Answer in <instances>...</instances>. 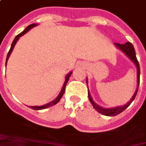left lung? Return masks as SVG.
I'll list each match as a JSON object with an SVG mask.
<instances>
[{
  "label": "left lung",
  "instance_id": "obj_1",
  "mask_svg": "<svg viewBox=\"0 0 146 146\" xmlns=\"http://www.w3.org/2000/svg\"><path fill=\"white\" fill-rule=\"evenodd\" d=\"M115 44L117 48H119L121 51H123V53H125L127 56L134 62V64L136 65L137 69V90H136V92L134 93V95H133L132 98H131V100H130L126 105H124V106H116V107H114V108H103V107L99 106L98 104H96L94 102V101L92 99V97H91L90 93L88 92V98H89L91 103L93 105V108L96 110L97 111H98L100 114L106 115V116H115V115H119L121 112H123L125 109H127V108L129 106V105L132 103V101H133V100L135 99V98H136V95H137V93L138 91L139 84H140V66H139V62H138L137 57H136V52H135V49H134L133 45H132L130 42H127L125 43V44L115 43ZM86 83L88 84L87 79H86Z\"/></svg>",
  "mask_w": 146,
  "mask_h": 146
}]
</instances>
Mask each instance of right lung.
Masks as SVG:
<instances>
[{
  "instance_id": "1",
  "label": "right lung",
  "mask_w": 146,
  "mask_h": 146,
  "mask_svg": "<svg viewBox=\"0 0 146 146\" xmlns=\"http://www.w3.org/2000/svg\"><path fill=\"white\" fill-rule=\"evenodd\" d=\"M37 26V24H35V23H33V24H31V25H29L27 28H26L24 31H23V32H21L20 34H19L18 36H16V37L14 38V41L12 43V44H11V47H10V49H9V51L8 52V54H7V58H6V62H7V61H8L9 57V55H10V53L12 52V50H13V48H14V45H15V44L17 43L18 41V40L19 39V37H21L22 36H23L25 33H27V31H29L31 28L32 27H36ZM72 74V72L70 71L69 74H67L66 76V79H65V82H64V84H63V86H62V90H61V92L59 93V95L57 97V98L55 99V100H53L51 102H49V103L46 104V105H44V106H30L31 109L33 110H43V109H46V108H48V107H50V106H52L53 105H55V104H57L58 102L59 101H60V99L62 98V97L63 96V94L65 93V89H66V84H67V82L69 80V78H70V75Z\"/></svg>"
}]
</instances>
